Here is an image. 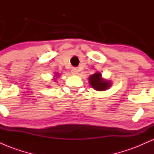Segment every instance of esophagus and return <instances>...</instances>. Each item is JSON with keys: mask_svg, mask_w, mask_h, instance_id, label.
Segmentation results:
<instances>
[{"mask_svg": "<svg viewBox=\"0 0 154 154\" xmlns=\"http://www.w3.org/2000/svg\"><path fill=\"white\" fill-rule=\"evenodd\" d=\"M71 72L73 75H77V74H78V69L77 68H72Z\"/></svg>", "mask_w": 154, "mask_h": 154, "instance_id": "34e87169", "label": "esophagus"}]
</instances>
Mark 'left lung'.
I'll list each match as a JSON object with an SVG mask.
<instances>
[{"label":"left lung","mask_w":154,"mask_h":154,"mask_svg":"<svg viewBox=\"0 0 154 154\" xmlns=\"http://www.w3.org/2000/svg\"><path fill=\"white\" fill-rule=\"evenodd\" d=\"M88 80L91 87L97 91H106L111 86V81L103 78L100 72H95L90 76Z\"/></svg>","instance_id":"8db88e82"}]
</instances>
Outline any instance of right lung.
<instances>
[{"label":"right lung","instance_id":"1","mask_svg":"<svg viewBox=\"0 0 154 154\" xmlns=\"http://www.w3.org/2000/svg\"><path fill=\"white\" fill-rule=\"evenodd\" d=\"M58 75V74H56V75H55V76H54V80H56V78H55V77H58V75Z\"/></svg>","mask_w":154,"mask_h":154}]
</instances>
